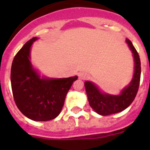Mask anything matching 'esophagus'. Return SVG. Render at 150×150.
Returning <instances> with one entry per match:
<instances>
[{
  "label": "esophagus",
  "instance_id": "34e87169",
  "mask_svg": "<svg viewBox=\"0 0 150 150\" xmlns=\"http://www.w3.org/2000/svg\"><path fill=\"white\" fill-rule=\"evenodd\" d=\"M78 76H79V79H85L88 77V74H87L86 72H85V71H80V72L78 74Z\"/></svg>",
  "mask_w": 150,
  "mask_h": 150
}]
</instances>
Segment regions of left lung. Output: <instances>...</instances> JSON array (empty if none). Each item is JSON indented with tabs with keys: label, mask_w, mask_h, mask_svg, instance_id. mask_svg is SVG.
<instances>
[{
	"label": "left lung",
	"mask_w": 150,
	"mask_h": 150,
	"mask_svg": "<svg viewBox=\"0 0 150 150\" xmlns=\"http://www.w3.org/2000/svg\"><path fill=\"white\" fill-rule=\"evenodd\" d=\"M126 42L133 53L134 74L132 82L122 91L120 95L101 93L94 83L88 81L85 82V87L90 107L97 113L102 116L117 113L126 109L134 100L138 91L141 74L140 57L132 41L126 39Z\"/></svg>",
	"instance_id": "1"
}]
</instances>
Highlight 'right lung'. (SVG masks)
<instances>
[{"mask_svg": "<svg viewBox=\"0 0 150 150\" xmlns=\"http://www.w3.org/2000/svg\"><path fill=\"white\" fill-rule=\"evenodd\" d=\"M38 38L29 40L13 59L10 74L12 91L22 114L34 121H49L59 115L67 91L77 76L41 78L30 62V46Z\"/></svg>", "mask_w": 150, "mask_h": 150, "instance_id": "add662e5", "label": "right lung"}]
</instances>
